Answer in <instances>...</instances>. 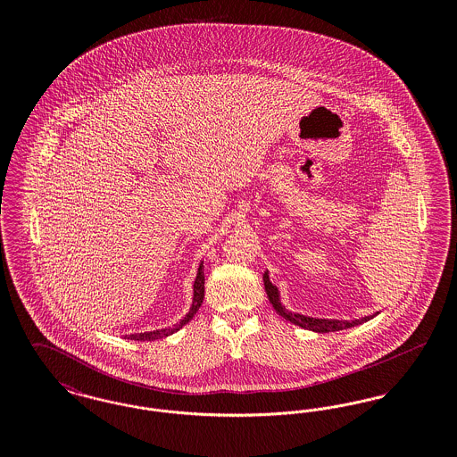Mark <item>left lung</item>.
<instances>
[{
  "instance_id": "8db88e82",
  "label": "left lung",
  "mask_w": 457,
  "mask_h": 457,
  "mask_svg": "<svg viewBox=\"0 0 457 457\" xmlns=\"http://www.w3.org/2000/svg\"><path fill=\"white\" fill-rule=\"evenodd\" d=\"M263 286H265V291H267V296H269V302L274 306V310L286 319L289 320L291 324L295 326L303 327L306 330H313V332H336V330H343V328H349V327L360 326L363 322L370 320L371 317H365V319H360V320H336V319H312V317H304L300 313H293L289 310L284 308L281 300H279V291L274 284L269 281V272L265 270L263 272Z\"/></svg>"
}]
</instances>
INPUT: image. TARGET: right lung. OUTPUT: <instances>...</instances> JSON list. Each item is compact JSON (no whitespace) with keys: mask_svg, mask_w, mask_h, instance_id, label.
<instances>
[{"mask_svg":"<svg viewBox=\"0 0 457 457\" xmlns=\"http://www.w3.org/2000/svg\"><path fill=\"white\" fill-rule=\"evenodd\" d=\"M204 283H205V278H204V262H200L198 270H196L195 283H194V302H192V306H190V312L179 320V324H174L173 327H168V328L153 330V332L130 334V336H125V337L131 339V341H155V339H162V337H168V336H171L174 332H178L181 327L185 326V324H188V322L194 319V315L198 312L200 304L204 302V293H205Z\"/></svg>","mask_w":457,"mask_h":457,"instance_id":"add662e5","label":"right lung"}]
</instances>
